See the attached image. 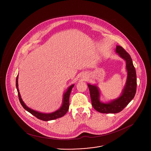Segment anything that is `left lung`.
<instances>
[{
	"label": "left lung",
	"instance_id": "obj_1",
	"mask_svg": "<svg viewBox=\"0 0 151 151\" xmlns=\"http://www.w3.org/2000/svg\"><path fill=\"white\" fill-rule=\"evenodd\" d=\"M116 52L126 60L128 74L126 85L120 97L108 104H104L99 101V92L98 88L88 84L93 108L102 113H117L121 111L134 98L136 93L137 75L131 58L125 49L120 46H117Z\"/></svg>",
	"mask_w": 151,
	"mask_h": 151
}]
</instances>
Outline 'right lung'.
Listing matches in <instances>:
<instances>
[{"instance_id":"add662e5","label":"right lung","mask_w":151,"mask_h":151,"mask_svg":"<svg viewBox=\"0 0 151 151\" xmlns=\"http://www.w3.org/2000/svg\"><path fill=\"white\" fill-rule=\"evenodd\" d=\"M18 77L19 76H17L16 77V81L17 90V92H18V96H19V101L20 102V104H22V106L27 111L29 112L31 114L34 115L35 117H36L38 119H40V120H43V121H49V120H55V119L62 117L65 114V113H67V111H68V108H69V97H70V95L71 89L73 88L74 85H72L70 86L68 88L66 92L64 94L63 105H62V107L55 112H53V113H49V114H45V113H39L34 110H32L31 109L28 108L24 104V103L23 102V101L21 98V96H20V94L19 92V88H18Z\"/></svg>"}]
</instances>
